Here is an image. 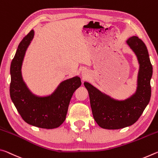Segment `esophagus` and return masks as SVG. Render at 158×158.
<instances>
[{"instance_id": "esophagus-1", "label": "esophagus", "mask_w": 158, "mask_h": 158, "mask_svg": "<svg viewBox=\"0 0 158 158\" xmlns=\"http://www.w3.org/2000/svg\"><path fill=\"white\" fill-rule=\"evenodd\" d=\"M82 75L84 76V78L86 79L87 78V76H88V73L86 70H83L82 71Z\"/></svg>"}]
</instances>
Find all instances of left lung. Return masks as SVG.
<instances>
[{"label":"left lung","instance_id":"obj_1","mask_svg":"<svg viewBox=\"0 0 158 158\" xmlns=\"http://www.w3.org/2000/svg\"><path fill=\"white\" fill-rule=\"evenodd\" d=\"M126 43L135 53L139 65L135 93L119 100L101 92L89 82L84 83L89 94L93 118L104 129L118 130L133 125L139 118L151 99L153 67L147 48L137 36L130 37Z\"/></svg>","mask_w":158,"mask_h":158}]
</instances>
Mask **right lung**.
I'll list each match as a JSON object with an SVG mask.
<instances>
[{
  "instance_id": "1",
  "label": "right lung",
  "mask_w": 158,
  "mask_h": 158,
  "mask_svg": "<svg viewBox=\"0 0 158 158\" xmlns=\"http://www.w3.org/2000/svg\"><path fill=\"white\" fill-rule=\"evenodd\" d=\"M30 31L18 46L10 66V93L12 102L23 121L44 129L59 127L65 120L71 98L81 85L78 76L61 81L52 94L40 96L32 93L23 81L21 68L26 52L34 37Z\"/></svg>"
}]
</instances>
